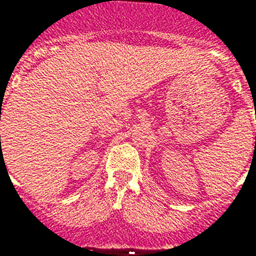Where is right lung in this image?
Masks as SVG:
<instances>
[{
  "instance_id": "obj_1",
  "label": "right lung",
  "mask_w": 256,
  "mask_h": 256,
  "mask_svg": "<svg viewBox=\"0 0 256 256\" xmlns=\"http://www.w3.org/2000/svg\"><path fill=\"white\" fill-rule=\"evenodd\" d=\"M0 138H1V136H0Z\"/></svg>"
}]
</instances>
